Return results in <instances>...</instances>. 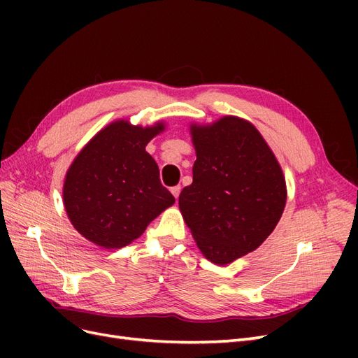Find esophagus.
Masks as SVG:
<instances>
[{
	"label": "esophagus",
	"instance_id": "obj_1",
	"mask_svg": "<svg viewBox=\"0 0 358 358\" xmlns=\"http://www.w3.org/2000/svg\"><path fill=\"white\" fill-rule=\"evenodd\" d=\"M170 191H171V194H173V196H175V199L178 200V197H179V194H180V185H176V187H171V188H170Z\"/></svg>",
	"mask_w": 358,
	"mask_h": 358
}]
</instances>
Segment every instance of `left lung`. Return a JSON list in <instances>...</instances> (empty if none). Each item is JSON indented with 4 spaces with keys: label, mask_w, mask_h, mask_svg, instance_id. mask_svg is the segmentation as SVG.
I'll use <instances>...</instances> for the list:
<instances>
[{
    "label": "left lung",
    "mask_w": 358,
    "mask_h": 358,
    "mask_svg": "<svg viewBox=\"0 0 358 358\" xmlns=\"http://www.w3.org/2000/svg\"><path fill=\"white\" fill-rule=\"evenodd\" d=\"M189 128L197 159L179 209L203 255L224 266L255 251L275 230L287 201L285 178L245 119L224 116Z\"/></svg>",
    "instance_id": "obj_1"
}]
</instances>
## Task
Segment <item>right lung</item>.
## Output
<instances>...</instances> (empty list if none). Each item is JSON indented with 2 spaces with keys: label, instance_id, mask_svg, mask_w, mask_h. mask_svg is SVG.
<instances>
[{
  "label": "right lung",
  "instance_id": "add662e5",
  "mask_svg": "<svg viewBox=\"0 0 358 358\" xmlns=\"http://www.w3.org/2000/svg\"><path fill=\"white\" fill-rule=\"evenodd\" d=\"M164 129L115 121L96 133L70 166L62 197L74 229L106 249L122 248L175 203L161 185L146 145Z\"/></svg>",
  "mask_w": 358,
  "mask_h": 358
}]
</instances>
